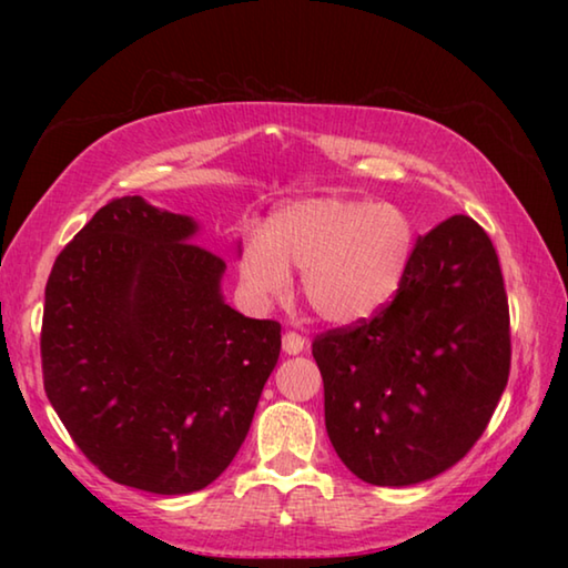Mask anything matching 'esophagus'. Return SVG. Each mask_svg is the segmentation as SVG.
Returning a JSON list of instances; mask_svg holds the SVG:
<instances>
[{"label": "esophagus", "instance_id": "esophagus-1", "mask_svg": "<svg viewBox=\"0 0 568 568\" xmlns=\"http://www.w3.org/2000/svg\"><path fill=\"white\" fill-rule=\"evenodd\" d=\"M283 351H285L287 355L303 353V351H305V338H303V335L293 333V331H287V333L283 335Z\"/></svg>", "mask_w": 568, "mask_h": 568}]
</instances>
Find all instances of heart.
<instances>
[{
	"label": "heart",
	"mask_w": 568,
	"mask_h": 568,
	"mask_svg": "<svg viewBox=\"0 0 568 568\" xmlns=\"http://www.w3.org/2000/svg\"><path fill=\"white\" fill-rule=\"evenodd\" d=\"M418 250V227L393 203L303 197L277 207L263 237L240 253V277L261 301L291 293V271L311 311L333 325L381 313L400 293Z\"/></svg>",
	"instance_id": "obj_1"
}]
</instances>
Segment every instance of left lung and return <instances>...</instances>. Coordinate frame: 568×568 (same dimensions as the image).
<instances>
[{
    "label": "left lung",
    "instance_id": "left-lung-1",
    "mask_svg": "<svg viewBox=\"0 0 568 568\" xmlns=\"http://www.w3.org/2000/svg\"><path fill=\"white\" fill-rule=\"evenodd\" d=\"M325 430L351 474L413 486L484 434L511 365L508 301L484 227L454 215L418 237L410 273L371 321L313 341Z\"/></svg>",
    "mask_w": 568,
    "mask_h": 568
}]
</instances>
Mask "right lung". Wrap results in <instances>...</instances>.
Returning a JSON list of instances; mask_svg holds the SVG:
<instances>
[{
    "label": "right lung",
    "mask_w": 568,
    "mask_h": 568,
    "mask_svg": "<svg viewBox=\"0 0 568 568\" xmlns=\"http://www.w3.org/2000/svg\"><path fill=\"white\" fill-rule=\"evenodd\" d=\"M197 233L190 215L118 197L57 255L44 291L57 416L104 476L162 496L230 466L281 355V323L225 303V261Z\"/></svg>",
    "instance_id": "add662e5"
}]
</instances>
